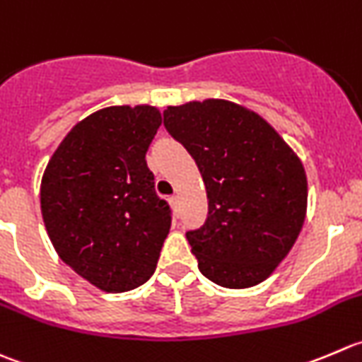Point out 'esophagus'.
Instances as JSON below:
<instances>
[{
    "mask_svg": "<svg viewBox=\"0 0 362 362\" xmlns=\"http://www.w3.org/2000/svg\"><path fill=\"white\" fill-rule=\"evenodd\" d=\"M169 202H170V206H173L174 213H176V214L180 213V199H177V197H170Z\"/></svg>",
    "mask_w": 362,
    "mask_h": 362,
    "instance_id": "obj_1",
    "label": "esophagus"
}]
</instances>
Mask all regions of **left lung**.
<instances>
[{"mask_svg": "<svg viewBox=\"0 0 362 362\" xmlns=\"http://www.w3.org/2000/svg\"><path fill=\"white\" fill-rule=\"evenodd\" d=\"M163 116L206 186V223L186 232L200 273L225 288L262 284L303 228V162L262 116L228 100L170 105Z\"/></svg>", "mask_w": 362, "mask_h": 362, "instance_id": "8db88e82", "label": "left lung"}]
</instances>
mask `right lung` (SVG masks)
<instances>
[{
    "mask_svg": "<svg viewBox=\"0 0 362 362\" xmlns=\"http://www.w3.org/2000/svg\"><path fill=\"white\" fill-rule=\"evenodd\" d=\"M160 124L153 105L96 110L64 135L42 176V218L56 253L103 292L146 284L170 230L146 163Z\"/></svg>",
    "mask_w": 362,
    "mask_h": 362,
    "instance_id": "right-lung-1",
    "label": "right lung"
}]
</instances>
